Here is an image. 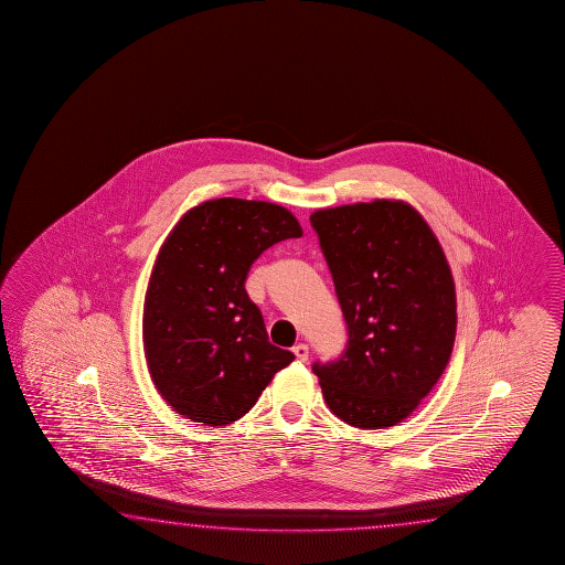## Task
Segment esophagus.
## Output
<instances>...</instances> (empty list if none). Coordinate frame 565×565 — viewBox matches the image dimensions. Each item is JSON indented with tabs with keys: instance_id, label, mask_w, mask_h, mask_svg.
Listing matches in <instances>:
<instances>
[{
	"instance_id": "esophagus-1",
	"label": "esophagus",
	"mask_w": 565,
	"mask_h": 565,
	"mask_svg": "<svg viewBox=\"0 0 565 565\" xmlns=\"http://www.w3.org/2000/svg\"><path fill=\"white\" fill-rule=\"evenodd\" d=\"M292 354L297 355L298 362H307L308 360V345L297 344L292 348Z\"/></svg>"
}]
</instances>
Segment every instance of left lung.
<instances>
[{"label":"left lung","instance_id":"8db88e82","mask_svg":"<svg viewBox=\"0 0 565 565\" xmlns=\"http://www.w3.org/2000/svg\"><path fill=\"white\" fill-rule=\"evenodd\" d=\"M348 326L334 362L312 365L330 412L358 429L409 417L449 364L457 295L422 213L399 200L310 215Z\"/></svg>","mask_w":565,"mask_h":565}]
</instances>
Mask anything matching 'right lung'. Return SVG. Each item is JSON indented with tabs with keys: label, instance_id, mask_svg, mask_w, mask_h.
<instances>
[{
	"label": "right lung",
	"instance_id": "right-lung-1",
	"mask_svg": "<svg viewBox=\"0 0 565 565\" xmlns=\"http://www.w3.org/2000/svg\"><path fill=\"white\" fill-rule=\"evenodd\" d=\"M302 237L290 211L268 201H203L173 227L143 300V352L173 412L223 427L257 403L295 354L268 342L245 290L249 268L278 241Z\"/></svg>",
	"mask_w": 565,
	"mask_h": 565
}]
</instances>
